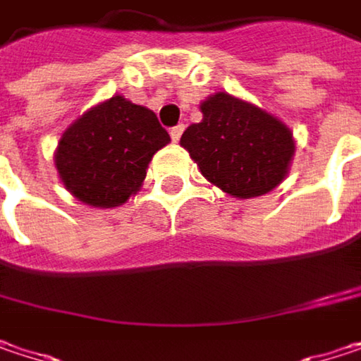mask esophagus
Here are the masks:
<instances>
[{"label": "esophagus", "instance_id": "obj_1", "mask_svg": "<svg viewBox=\"0 0 361 361\" xmlns=\"http://www.w3.org/2000/svg\"><path fill=\"white\" fill-rule=\"evenodd\" d=\"M183 131H185V125H176V127H172V129H170V137H172V142H178V140H180V135H183Z\"/></svg>", "mask_w": 361, "mask_h": 361}]
</instances>
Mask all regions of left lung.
<instances>
[{"mask_svg":"<svg viewBox=\"0 0 361 361\" xmlns=\"http://www.w3.org/2000/svg\"><path fill=\"white\" fill-rule=\"evenodd\" d=\"M201 113V123L187 127L180 145L209 183L250 199L286 178L296 143L279 118L226 92L203 100Z\"/></svg>","mask_w":361,"mask_h":361,"instance_id":"8db88e82","label":"left lung"}]
</instances>
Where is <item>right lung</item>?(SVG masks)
Listing matches in <instances>:
<instances>
[{
  "label": "right lung",
  "mask_w": 361,
  "mask_h": 361,
  "mask_svg": "<svg viewBox=\"0 0 361 361\" xmlns=\"http://www.w3.org/2000/svg\"><path fill=\"white\" fill-rule=\"evenodd\" d=\"M170 142L149 109L116 94L71 123L55 166L65 189L92 207H116L135 195L154 154Z\"/></svg>",
  "instance_id": "add662e5"
}]
</instances>
